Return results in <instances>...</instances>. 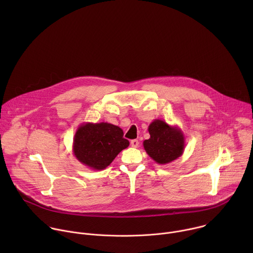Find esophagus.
I'll return each instance as SVG.
<instances>
[{
	"label": "esophagus",
	"instance_id": "1",
	"mask_svg": "<svg viewBox=\"0 0 253 253\" xmlns=\"http://www.w3.org/2000/svg\"><path fill=\"white\" fill-rule=\"evenodd\" d=\"M130 144H131V146H132L133 148H137V147L139 146V141L136 140V139H133V140L130 141Z\"/></svg>",
	"mask_w": 253,
	"mask_h": 253
}]
</instances>
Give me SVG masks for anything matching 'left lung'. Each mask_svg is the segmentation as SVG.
Returning a JSON list of instances; mask_svg holds the SVG:
<instances>
[{
  "mask_svg": "<svg viewBox=\"0 0 253 253\" xmlns=\"http://www.w3.org/2000/svg\"><path fill=\"white\" fill-rule=\"evenodd\" d=\"M150 138L144 140L147 154L158 164H168L181 156L185 148V137L181 129L163 120L155 119L148 127Z\"/></svg>",
  "mask_w": 253,
  "mask_h": 253,
  "instance_id": "left-lung-1",
  "label": "left lung"
}]
</instances>
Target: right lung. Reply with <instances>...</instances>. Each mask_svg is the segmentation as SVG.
<instances>
[{
    "instance_id": "obj_1",
    "label": "right lung",
    "mask_w": 253,
    "mask_h": 253,
    "mask_svg": "<svg viewBox=\"0 0 253 253\" xmlns=\"http://www.w3.org/2000/svg\"><path fill=\"white\" fill-rule=\"evenodd\" d=\"M123 130L113 124L83 123L73 139V153L83 165L93 170H103L115 157L129 146L123 138Z\"/></svg>"
}]
</instances>
